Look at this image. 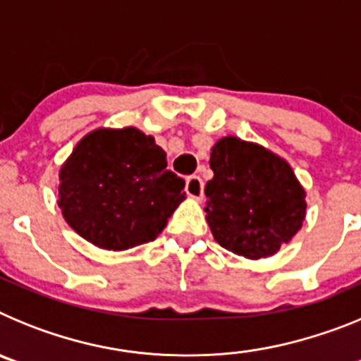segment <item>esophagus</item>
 Segmentation results:
<instances>
[{"label":"esophagus","mask_w":361,"mask_h":361,"mask_svg":"<svg viewBox=\"0 0 361 361\" xmlns=\"http://www.w3.org/2000/svg\"><path fill=\"white\" fill-rule=\"evenodd\" d=\"M184 191L191 199L200 200L204 197V180L199 177V175H191V177L186 178V186H184Z\"/></svg>","instance_id":"1"}]
</instances>
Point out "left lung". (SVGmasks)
I'll return each mask as SVG.
<instances>
[{"instance_id":"left-lung-1","label":"left lung","mask_w":361,"mask_h":361,"mask_svg":"<svg viewBox=\"0 0 361 361\" xmlns=\"http://www.w3.org/2000/svg\"><path fill=\"white\" fill-rule=\"evenodd\" d=\"M206 219L222 247L245 258L275 255L305 216V191L291 166L253 142L224 137L212 149Z\"/></svg>"}]
</instances>
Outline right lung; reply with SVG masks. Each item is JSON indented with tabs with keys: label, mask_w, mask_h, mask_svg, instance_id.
<instances>
[{
	"label": "right lung",
	"mask_w": 361,
	"mask_h": 361,
	"mask_svg": "<svg viewBox=\"0 0 361 361\" xmlns=\"http://www.w3.org/2000/svg\"><path fill=\"white\" fill-rule=\"evenodd\" d=\"M166 166L164 149L137 128L95 130L59 173L63 216L103 250L155 240L184 200V180Z\"/></svg>",
	"instance_id": "add662e5"
}]
</instances>
